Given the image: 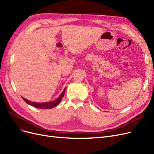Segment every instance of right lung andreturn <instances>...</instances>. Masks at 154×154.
<instances>
[{
    "label": "right lung",
    "mask_w": 154,
    "mask_h": 154,
    "mask_svg": "<svg viewBox=\"0 0 154 154\" xmlns=\"http://www.w3.org/2000/svg\"><path fill=\"white\" fill-rule=\"evenodd\" d=\"M65 92H66V88H64L63 91L62 92V94L60 95V96L58 97V98L53 101H50V102H45V103H36V102H32L30 101L29 100H27L24 97H22V99L24 100L27 104L31 105V106L36 107V108H38V109H52L53 107L56 106L57 105H58L59 104V103L60 102V101L62 100V97L64 96Z\"/></svg>",
    "instance_id": "1"
}]
</instances>
